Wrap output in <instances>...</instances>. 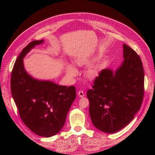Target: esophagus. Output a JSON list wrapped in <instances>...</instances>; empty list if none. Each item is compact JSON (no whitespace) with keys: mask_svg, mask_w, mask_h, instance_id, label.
I'll list each match as a JSON object with an SVG mask.
<instances>
[{"mask_svg":"<svg viewBox=\"0 0 155 155\" xmlns=\"http://www.w3.org/2000/svg\"><path fill=\"white\" fill-rule=\"evenodd\" d=\"M78 95L80 97H84L85 94L84 93V92L83 91H78Z\"/></svg>","mask_w":155,"mask_h":155,"instance_id":"esophagus-1","label":"esophagus"}]
</instances>
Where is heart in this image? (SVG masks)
<instances>
[{
    "label": "heart",
    "instance_id": "b5f03b06",
    "mask_svg": "<svg viewBox=\"0 0 155 155\" xmlns=\"http://www.w3.org/2000/svg\"><path fill=\"white\" fill-rule=\"evenodd\" d=\"M88 62V61H87L86 59H83V58H78L77 60V64L78 66H84L85 64H87ZM101 68V65H98L97 67L91 68L90 69H88L87 72V75L88 78H93L94 77H96L98 75V72H99V70ZM78 72L77 70L74 67H72V65H68L67 67V74L70 77H74L77 74Z\"/></svg>",
    "mask_w": 155,
    "mask_h": 155
}]
</instances>
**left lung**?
<instances>
[{
	"mask_svg": "<svg viewBox=\"0 0 155 155\" xmlns=\"http://www.w3.org/2000/svg\"><path fill=\"white\" fill-rule=\"evenodd\" d=\"M123 57L116 71L102 70L87 91L92 123L104 133H114L126 127L143 103L144 69L140 58L124 44Z\"/></svg>",
	"mask_w": 155,
	"mask_h": 155,
	"instance_id": "left-lung-1",
	"label": "left lung"
}]
</instances>
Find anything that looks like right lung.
Listing matches in <instances>:
<instances>
[{
  "label": "right lung",
  "mask_w": 155,
  "mask_h": 155,
  "mask_svg": "<svg viewBox=\"0 0 155 155\" xmlns=\"http://www.w3.org/2000/svg\"><path fill=\"white\" fill-rule=\"evenodd\" d=\"M43 41H33L22 49L11 72V90L24 124L37 135L51 137L63 127L76 98V88L35 79L26 72L22 58Z\"/></svg>",
  "instance_id": "obj_1"
}]
</instances>
